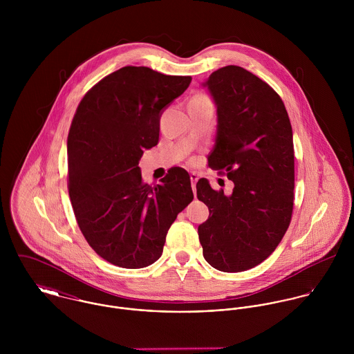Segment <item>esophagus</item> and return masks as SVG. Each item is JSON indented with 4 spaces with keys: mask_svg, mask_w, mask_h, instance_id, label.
Masks as SVG:
<instances>
[{
    "mask_svg": "<svg viewBox=\"0 0 354 354\" xmlns=\"http://www.w3.org/2000/svg\"><path fill=\"white\" fill-rule=\"evenodd\" d=\"M199 180V176L196 173H191V181H192V189L194 192H196V183Z\"/></svg>",
    "mask_w": 354,
    "mask_h": 354,
    "instance_id": "obj_1",
    "label": "esophagus"
}]
</instances>
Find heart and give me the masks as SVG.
<instances>
[{
    "label": "heart",
    "mask_w": 354,
    "mask_h": 354,
    "mask_svg": "<svg viewBox=\"0 0 354 354\" xmlns=\"http://www.w3.org/2000/svg\"><path fill=\"white\" fill-rule=\"evenodd\" d=\"M198 98H202V100H205V97H198Z\"/></svg>",
    "instance_id": "1"
}]
</instances>
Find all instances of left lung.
Returning a JSON list of instances; mask_svg holds the SVG:
<instances>
[{"mask_svg":"<svg viewBox=\"0 0 354 354\" xmlns=\"http://www.w3.org/2000/svg\"><path fill=\"white\" fill-rule=\"evenodd\" d=\"M216 104V138L208 166L234 183L214 191L205 178L198 199L209 216L198 227L203 256L225 272L250 270L275 251L295 201L293 132L281 97L250 71L227 65L203 84Z\"/></svg>","mask_w":354,"mask_h":354,"instance_id":"left-lung-1","label":"left lung"}]
</instances>
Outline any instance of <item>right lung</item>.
Wrapping results in <instances>:
<instances>
[{
  "instance_id": "add662e5",
  "label": "right lung",
  "mask_w": 354,
  "mask_h": 354,
  "mask_svg": "<svg viewBox=\"0 0 354 354\" xmlns=\"http://www.w3.org/2000/svg\"><path fill=\"white\" fill-rule=\"evenodd\" d=\"M147 66H124L79 103L68 135V188L90 247L122 268H143L163 252L166 234L194 201L191 177L171 167L160 184L143 181L139 160L159 140L162 111L191 84Z\"/></svg>"
}]
</instances>
